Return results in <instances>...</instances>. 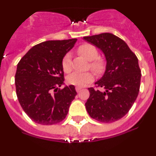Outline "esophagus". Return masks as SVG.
I'll use <instances>...</instances> for the list:
<instances>
[{"instance_id": "esophagus-1", "label": "esophagus", "mask_w": 156, "mask_h": 156, "mask_svg": "<svg viewBox=\"0 0 156 156\" xmlns=\"http://www.w3.org/2000/svg\"><path fill=\"white\" fill-rule=\"evenodd\" d=\"M81 89H82V88L80 87H76V92H80L81 90Z\"/></svg>"}]
</instances>
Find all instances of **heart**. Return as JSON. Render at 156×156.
<instances>
[{"label": "heart", "mask_w": 156, "mask_h": 156, "mask_svg": "<svg viewBox=\"0 0 156 156\" xmlns=\"http://www.w3.org/2000/svg\"><path fill=\"white\" fill-rule=\"evenodd\" d=\"M77 51L87 59L90 61V67L92 70L97 73H101V72H103L105 69L104 61L100 58H98V51L94 45L90 44H83L78 48ZM62 67L65 73H69L71 71L72 61L70 54L67 53L63 57L62 60ZM93 78V74L90 72H86V73L74 72L67 77V82L71 85L82 87L91 82Z\"/></svg>", "instance_id": "1"}]
</instances>
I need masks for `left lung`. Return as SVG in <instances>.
<instances>
[{"label":"left lung","mask_w":156,"mask_h":156,"mask_svg":"<svg viewBox=\"0 0 156 156\" xmlns=\"http://www.w3.org/2000/svg\"><path fill=\"white\" fill-rule=\"evenodd\" d=\"M83 39L100 48L107 61L102 78L94 87L88 88L87 111L99 122L119 120L129 111L138 95L141 76L138 59L124 41L109 33Z\"/></svg>","instance_id":"8db88e82"}]
</instances>
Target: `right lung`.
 Listing matches in <instances>:
<instances>
[{
  "label": "right lung",
  "mask_w": 156,
  "mask_h": 156,
  "mask_svg": "<svg viewBox=\"0 0 156 156\" xmlns=\"http://www.w3.org/2000/svg\"><path fill=\"white\" fill-rule=\"evenodd\" d=\"M76 39L48 41L29 50L17 66L15 83L22 108L33 121L42 125L62 122L77 94L64 82L62 60Z\"/></svg>",
  "instance_id": "add662e5"
}]
</instances>
